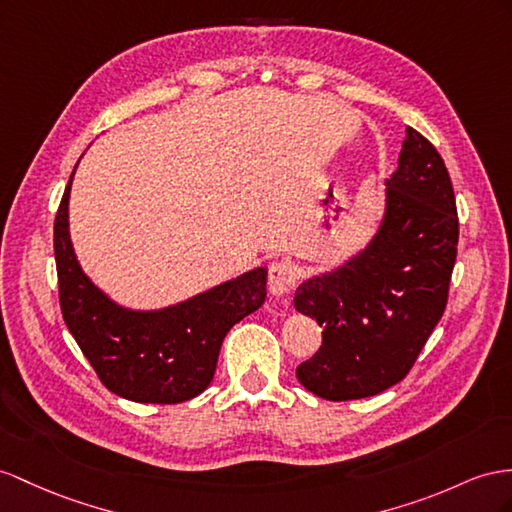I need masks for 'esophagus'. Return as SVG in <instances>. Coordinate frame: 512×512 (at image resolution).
<instances>
[{"label": "esophagus", "mask_w": 512, "mask_h": 512, "mask_svg": "<svg viewBox=\"0 0 512 512\" xmlns=\"http://www.w3.org/2000/svg\"><path fill=\"white\" fill-rule=\"evenodd\" d=\"M298 283V272L296 266L290 259H279L272 261V266L268 270V292L272 296H287Z\"/></svg>", "instance_id": "1"}]
</instances>
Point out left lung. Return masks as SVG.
<instances>
[{"mask_svg":"<svg viewBox=\"0 0 512 512\" xmlns=\"http://www.w3.org/2000/svg\"><path fill=\"white\" fill-rule=\"evenodd\" d=\"M385 183L387 212L372 244L294 294L296 309L324 329L322 346L296 376L333 402L400 383L448 305L458 214L443 157L409 127L400 164Z\"/></svg>","mask_w":512,"mask_h":512,"instance_id":"left-lung-1","label":"left lung"}]
</instances>
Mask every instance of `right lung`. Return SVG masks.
<instances>
[{"instance_id": "1", "label": "right lung", "mask_w": 512, "mask_h": 512, "mask_svg": "<svg viewBox=\"0 0 512 512\" xmlns=\"http://www.w3.org/2000/svg\"><path fill=\"white\" fill-rule=\"evenodd\" d=\"M73 179V175H71ZM69 186L54 222L62 318L112 393L134 402H186L212 383L222 339L266 300L257 268L162 311H127L86 279L69 240Z\"/></svg>"}]
</instances>
